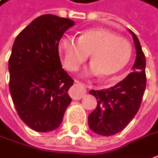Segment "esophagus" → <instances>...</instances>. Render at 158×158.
Here are the masks:
<instances>
[{
  "mask_svg": "<svg viewBox=\"0 0 158 158\" xmlns=\"http://www.w3.org/2000/svg\"><path fill=\"white\" fill-rule=\"evenodd\" d=\"M78 86H79V88L77 87ZM86 93V91L85 89V86H82V84L80 82L75 80L74 81V86L70 89L69 94L73 100H79L84 97Z\"/></svg>",
  "mask_w": 158,
  "mask_h": 158,
  "instance_id": "obj_1",
  "label": "esophagus"
}]
</instances>
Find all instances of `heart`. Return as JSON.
<instances>
[{"label":"heart","instance_id":"1","mask_svg":"<svg viewBox=\"0 0 158 158\" xmlns=\"http://www.w3.org/2000/svg\"><path fill=\"white\" fill-rule=\"evenodd\" d=\"M58 49L64 64L69 71H75L90 55L92 64L84 71L87 76L102 74L110 79L118 75L129 64L132 46L126 39L104 28L84 31L78 39L65 36L60 40Z\"/></svg>","mask_w":158,"mask_h":158}]
</instances>
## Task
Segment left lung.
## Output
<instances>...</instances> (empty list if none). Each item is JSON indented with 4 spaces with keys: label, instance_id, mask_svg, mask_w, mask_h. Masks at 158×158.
I'll return each instance as SVG.
<instances>
[{
    "label": "left lung",
    "instance_id": "obj_1",
    "mask_svg": "<svg viewBox=\"0 0 158 158\" xmlns=\"http://www.w3.org/2000/svg\"><path fill=\"white\" fill-rule=\"evenodd\" d=\"M129 31L136 49L132 72L115 86L89 92L97 100V106L88 116V126L100 135L110 136L127 127L138 112L145 92L146 59L137 36L131 30Z\"/></svg>",
    "mask_w": 158,
    "mask_h": 158
}]
</instances>
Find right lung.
<instances>
[{
    "mask_svg": "<svg viewBox=\"0 0 158 158\" xmlns=\"http://www.w3.org/2000/svg\"><path fill=\"white\" fill-rule=\"evenodd\" d=\"M74 22L51 14L35 18L14 41L9 59L10 92L20 118L36 132L61 125L72 102L73 79L63 69L58 43Z\"/></svg>",
    "mask_w": 158,
    "mask_h": 158,
    "instance_id": "add662e5",
    "label": "right lung"
}]
</instances>
